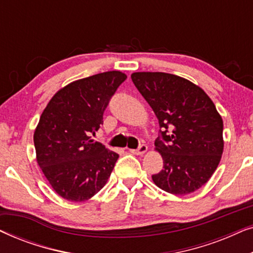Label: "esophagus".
Wrapping results in <instances>:
<instances>
[{
	"label": "esophagus",
	"mask_w": 253,
	"mask_h": 253,
	"mask_svg": "<svg viewBox=\"0 0 253 253\" xmlns=\"http://www.w3.org/2000/svg\"><path fill=\"white\" fill-rule=\"evenodd\" d=\"M146 151H147V146H146V145H145V144H140L139 146H138V148H136V150H130L131 153L137 154V155L144 154Z\"/></svg>",
	"instance_id": "obj_1"
}]
</instances>
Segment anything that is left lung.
Instances as JSON below:
<instances>
[{
	"mask_svg": "<svg viewBox=\"0 0 253 253\" xmlns=\"http://www.w3.org/2000/svg\"><path fill=\"white\" fill-rule=\"evenodd\" d=\"M134 86L159 120L155 147L164 169L152 175L159 188L188 195L205 184L223 151V122L202 88L166 72H134Z\"/></svg>",
	"mask_w": 253,
	"mask_h": 253,
	"instance_id": "left-lung-1",
	"label": "left lung"
}]
</instances>
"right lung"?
Wrapping results in <instances>:
<instances>
[{
  "instance_id": "right-lung-1",
  "label": "right lung",
  "mask_w": 253,
  "mask_h": 253,
  "mask_svg": "<svg viewBox=\"0 0 253 253\" xmlns=\"http://www.w3.org/2000/svg\"><path fill=\"white\" fill-rule=\"evenodd\" d=\"M126 76L108 71L60 89L41 114L34 147L37 161L58 196L84 202L108 181L119 154L93 141L103 113Z\"/></svg>"
}]
</instances>
